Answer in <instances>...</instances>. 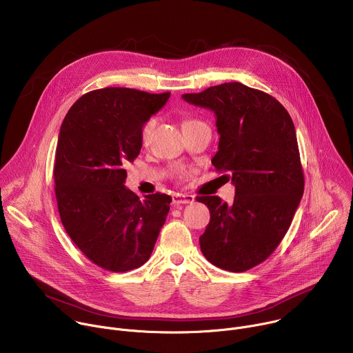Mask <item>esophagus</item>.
<instances>
[{
	"label": "esophagus",
	"instance_id": "1",
	"mask_svg": "<svg viewBox=\"0 0 353 353\" xmlns=\"http://www.w3.org/2000/svg\"><path fill=\"white\" fill-rule=\"evenodd\" d=\"M194 196L190 194H174L173 195V204L174 205H183V204H192Z\"/></svg>",
	"mask_w": 353,
	"mask_h": 353
}]
</instances>
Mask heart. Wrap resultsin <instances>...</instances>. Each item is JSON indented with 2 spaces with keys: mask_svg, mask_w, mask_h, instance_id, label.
<instances>
[{
  "mask_svg": "<svg viewBox=\"0 0 353 353\" xmlns=\"http://www.w3.org/2000/svg\"><path fill=\"white\" fill-rule=\"evenodd\" d=\"M192 123H198V121H194V120H190V121H185L183 125H187V124H192ZM155 127H157V119L155 117H150L148 119L143 125L141 127V131H139V139L143 145H148L150 138H152L154 135V131H155Z\"/></svg>",
  "mask_w": 353,
  "mask_h": 353,
  "instance_id": "heart-1",
  "label": "heart"
}]
</instances>
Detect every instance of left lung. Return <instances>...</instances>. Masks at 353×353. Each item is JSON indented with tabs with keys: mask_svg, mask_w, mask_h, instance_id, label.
Segmentation results:
<instances>
[{
	"mask_svg": "<svg viewBox=\"0 0 353 353\" xmlns=\"http://www.w3.org/2000/svg\"><path fill=\"white\" fill-rule=\"evenodd\" d=\"M181 97L215 113L219 143L212 165L229 172L236 188L230 205L216 195L198 196L211 214L201 251L218 268L247 271L272 254L303 196L293 121L275 97L240 82Z\"/></svg>",
	"mask_w": 353,
	"mask_h": 353,
	"instance_id": "obj_1",
	"label": "left lung"
}]
</instances>
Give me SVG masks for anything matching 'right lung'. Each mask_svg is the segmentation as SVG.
<instances>
[{
  "label": "right lung",
  "mask_w": 353,
  "mask_h": 353,
  "mask_svg": "<svg viewBox=\"0 0 353 353\" xmlns=\"http://www.w3.org/2000/svg\"><path fill=\"white\" fill-rule=\"evenodd\" d=\"M169 97L170 92L97 89L81 96L61 124L54 163L60 218L77 247L103 270L143 265L169 214L170 195L139 199L124 185V168L142 148L141 127Z\"/></svg>",
  "instance_id": "right-lung-1"
}]
</instances>
